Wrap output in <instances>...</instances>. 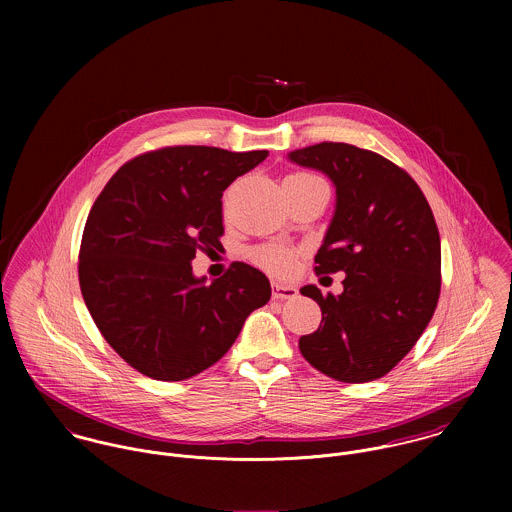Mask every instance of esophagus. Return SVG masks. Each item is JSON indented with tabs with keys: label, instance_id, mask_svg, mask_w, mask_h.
<instances>
[{
	"label": "esophagus",
	"instance_id": "34e87169",
	"mask_svg": "<svg viewBox=\"0 0 512 512\" xmlns=\"http://www.w3.org/2000/svg\"><path fill=\"white\" fill-rule=\"evenodd\" d=\"M272 288H274V297L276 299H293L297 295V288L295 286H286V284L274 282Z\"/></svg>",
	"mask_w": 512,
	"mask_h": 512
}]
</instances>
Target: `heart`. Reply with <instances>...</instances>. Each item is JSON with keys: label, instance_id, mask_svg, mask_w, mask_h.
<instances>
[{"label": "heart", "instance_id": "b5f03b06", "mask_svg": "<svg viewBox=\"0 0 512 512\" xmlns=\"http://www.w3.org/2000/svg\"><path fill=\"white\" fill-rule=\"evenodd\" d=\"M292 177H303L301 173H295ZM250 258L256 266H260L262 270L276 274V276H288L292 274L293 266H295V254L290 248L278 246V244H264L258 246L250 252Z\"/></svg>", "mask_w": 512, "mask_h": 512}]
</instances>
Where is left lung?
Wrapping results in <instances>:
<instances>
[{"mask_svg": "<svg viewBox=\"0 0 512 512\" xmlns=\"http://www.w3.org/2000/svg\"><path fill=\"white\" fill-rule=\"evenodd\" d=\"M290 159L329 175L337 207L315 256V274L343 272V293L299 292L321 307V325L299 339L305 361L341 382L388 374L422 337L441 290L438 224L418 183L390 159L337 142Z\"/></svg>", "mask_w": 512, "mask_h": 512, "instance_id": "left-lung-1", "label": "left lung"}]
</instances>
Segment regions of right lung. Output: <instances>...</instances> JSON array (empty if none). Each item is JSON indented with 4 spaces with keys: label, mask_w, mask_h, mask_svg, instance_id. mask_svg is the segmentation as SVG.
<instances>
[{
    "label": "right lung",
    "mask_w": 512,
    "mask_h": 512,
    "mask_svg": "<svg viewBox=\"0 0 512 512\" xmlns=\"http://www.w3.org/2000/svg\"><path fill=\"white\" fill-rule=\"evenodd\" d=\"M266 157L159 147L126 161L94 201L78 252L80 292L106 343L138 372L165 382L203 372L270 301L268 278L244 262L209 286L191 268L199 250L222 246V191Z\"/></svg>",
    "instance_id": "add662e5"
}]
</instances>
